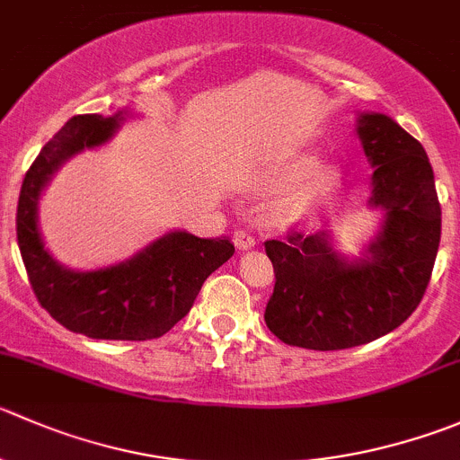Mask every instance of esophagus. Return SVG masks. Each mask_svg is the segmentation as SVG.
<instances>
[{
    "label": "esophagus",
    "instance_id": "1",
    "mask_svg": "<svg viewBox=\"0 0 460 460\" xmlns=\"http://www.w3.org/2000/svg\"><path fill=\"white\" fill-rule=\"evenodd\" d=\"M234 244L240 249V252H244V249H252L253 244H256V240H253V235L249 234V231L235 229L234 231Z\"/></svg>",
    "mask_w": 460,
    "mask_h": 460
}]
</instances>
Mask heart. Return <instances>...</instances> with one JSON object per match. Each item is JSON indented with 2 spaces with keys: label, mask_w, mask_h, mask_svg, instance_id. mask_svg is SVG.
Here are the masks:
<instances>
[{
  "label": "heart",
  "mask_w": 460,
  "mask_h": 460,
  "mask_svg": "<svg viewBox=\"0 0 460 460\" xmlns=\"http://www.w3.org/2000/svg\"><path fill=\"white\" fill-rule=\"evenodd\" d=\"M265 184L274 190H283L274 202V216L279 222L292 225L303 220L332 193L337 171L328 164L319 166V155L312 150H298L267 168Z\"/></svg>",
  "instance_id": "b5f03b06"
}]
</instances>
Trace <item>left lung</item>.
<instances>
[{
	"label": "left lung",
	"mask_w": 460,
	"mask_h": 460,
	"mask_svg": "<svg viewBox=\"0 0 460 460\" xmlns=\"http://www.w3.org/2000/svg\"><path fill=\"white\" fill-rule=\"evenodd\" d=\"M358 137L373 166L368 207L385 213L362 256L339 253L328 231L265 243L276 274L265 323L289 346L341 350L373 341L411 316L431 279L440 204L425 148L377 111L359 114Z\"/></svg>",
	"instance_id": "left-lung-1"
}]
</instances>
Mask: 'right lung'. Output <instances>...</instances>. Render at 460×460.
Instances as JSON below:
<instances>
[{
  "label": "right lung",
  "instance_id": "add662e5",
  "mask_svg": "<svg viewBox=\"0 0 460 460\" xmlns=\"http://www.w3.org/2000/svg\"><path fill=\"white\" fill-rule=\"evenodd\" d=\"M126 117V107L111 117H74L40 150L20 190L17 244L40 305L58 323L92 339L146 341L189 314L204 280L235 249L226 238L207 240L175 229L128 261L101 270H69L49 253L38 226L44 186L66 159L107 144Z\"/></svg>",
  "mask_w": 460,
  "mask_h": 460
}]
</instances>
